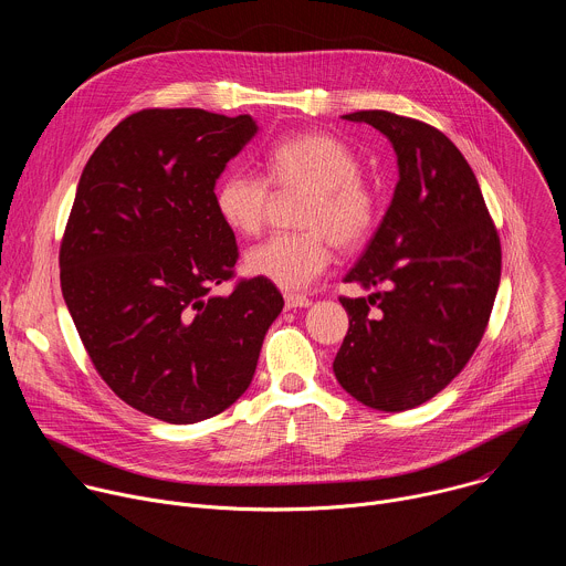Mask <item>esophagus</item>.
Masks as SVG:
<instances>
[{"mask_svg":"<svg viewBox=\"0 0 566 566\" xmlns=\"http://www.w3.org/2000/svg\"><path fill=\"white\" fill-rule=\"evenodd\" d=\"M284 304H286L289 311H291V308H306V306H311V300H308L306 295H293V293H289V295H284Z\"/></svg>","mask_w":566,"mask_h":566,"instance_id":"34e87169","label":"esophagus"}]
</instances>
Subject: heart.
<instances>
[{
  "label": "heart",
  "instance_id": "obj_1",
  "mask_svg": "<svg viewBox=\"0 0 566 566\" xmlns=\"http://www.w3.org/2000/svg\"><path fill=\"white\" fill-rule=\"evenodd\" d=\"M358 154L340 138L308 132L275 143L266 154V177L277 188H308L302 232H275L249 249L247 273L284 291L306 289L332 262V241L343 251L365 244L378 219V201L360 179ZM269 184L251 172H230L214 190L221 221L255 234L269 210Z\"/></svg>",
  "mask_w": 566,
  "mask_h": 566
}]
</instances>
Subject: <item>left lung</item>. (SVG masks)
<instances>
[{
	"instance_id": "left-lung-1",
	"label": "left lung",
	"mask_w": 566,
	"mask_h": 566,
	"mask_svg": "<svg viewBox=\"0 0 566 566\" xmlns=\"http://www.w3.org/2000/svg\"><path fill=\"white\" fill-rule=\"evenodd\" d=\"M394 147L398 184L356 266L367 297H340L349 332L334 360L343 389L380 412L412 410L470 360L495 304L502 249L463 154L439 129L389 112H354ZM378 303L376 314L368 304Z\"/></svg>"
}]
</instances>
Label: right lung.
<instances>
[{
    "mask_svg": "<svg viewBox=\"0 0 566 566\" xmlns=\"http://www.w3.org/2000/svg\"><path fill=\"white\" fill-rule=\"evenodd\" d=\"M258 132L249 114L143 109L105 136L75 190L60 249L66 308L114 394L166 423L230 408L284 306L260 277L212 293L237 262L214 186Z\"/></svg>",
    "mask_w": 566,
    "mask_h": 566,
    "instance_id": "obj_1",
    "label": "right lung"
}]
</instances>
